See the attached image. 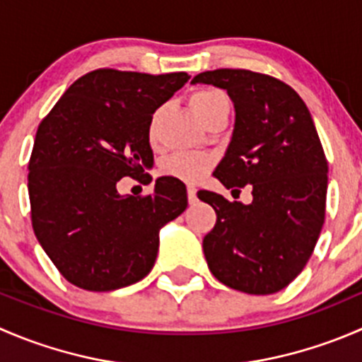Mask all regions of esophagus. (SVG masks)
Segmentation results:
<instances>
[{"mask_svg":"<svg viewBox=\"0 0 362 362\" xmlns=\"http://www.w3.org/2000/svg\"><path fill=\"white\" fill-rule=\"evenodd\" d=\"M196 187L194 185H187V199H189V203L191 204H194L196 202H198V196H196Z\"/></svg>","mask_w":362,"mask_h":362,"instance_id":"1","label":"esophagus"}]
</instances>
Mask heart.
Masks as SVG:
<instances>
[{"label": "heart", "mask_w": 362, "mask_h": 362, "mask_svg": "<svg viewBox=\"0 0 362 362\" xmlns=\"http://www.w3.org/2000/svg\"><path fill=\"white\" fill-rule=\"evenodd\" d=\"M226 100L224 93L214 87H203L192 93L191 96V108L192 112L198 115V119L206 113L215 105ZM211 166V158L206 154H198V152H178V154L170 156L163 164H160V171L166 177H173L182 182H196L206 173L208 168Z\"/></svg>", "instance_id": "b5f03b06"}]
</instances>
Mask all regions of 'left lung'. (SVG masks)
Segmentation results:
<instances>
[{
	"mask_svg": "<svg viewBox=\"0 0 362 362\" xmlns=\"http://www.w3.org/2000/svg\"><path fill=\"white\" fill-rule=\"evenodd\" d=\"M191 83L228 90L235 129L215 178L252 185V203L199 191L217 214L203 252L215 279L247 294H273L308 262L326 215L327 160L315 124L293 87L249 69H214Z\"/></svg>",
	"mask_w": 362,
	"mask_h": 362,
	"instance_id": "left-lung-1",
	"label": "left lung"
}]
</instances>
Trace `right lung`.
<instances>
[{
    "label": "right lung",
    "mask_w": 362,
    "mask_h": 362,
    "mask_svg": "<svg viewBox=\"0 0 362 362\" xmlns=\"http://www.w3.org/2000/svg\"><path fill=\"white\" fill-rule=\"evenodd\" d=\"M189 78L96 69L38 126L28 166L33 229L73 286L107 293L147 276L159 231L187 208L184 182L173 177H159L145 198L119 194L117 182L151 170L152 115Z\"/></svg>",
    "instance_id": "add662e5"
}]
</instances>
